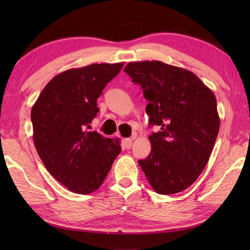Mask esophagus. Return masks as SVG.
Instances as JSON below:
<instances>
[{"label":"esophagus","mask_w":250,"mask_h":250,"mask_svg":"<svg viewBox=\"0 0 250 250\" xmlns=\"http://www.w3.org/2000/svg\"><path fill=\"white\" fill-rule=\"evenodd\" d=\"M133 145V140L132 139H125L124 140V148L125 149H131V146Z\"/></svg>","instance_id":"esophagus-1"}]
</instances>
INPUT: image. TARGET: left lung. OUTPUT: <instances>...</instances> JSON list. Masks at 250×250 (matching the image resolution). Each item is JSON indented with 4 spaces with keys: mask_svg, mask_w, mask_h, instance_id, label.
<instances>
[{
    "mask_svg": "<svg viewBox=\"0 0 250 250\" xmlns=\"http://www.w3.org/2000/svg\"><path fill=\"white\" fill-rule=\"evenodd\" d=\"M149 101L151 151L139 160L159 194L186 190L198 179L213 151L220 129L216 98L196 75L162 61L129 62L124 68Z\"/></svg>",
    "mask_w": 250,
    "mask_h": 250,
    "instance_id": "1",
    "label": "left lung"
}]
</instances>
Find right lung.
<instances>
[{"label": "right lung", "instance_id": "obj_1", "mask_svg": "<svg viewBox=\"0 0 250 250\" xmlns=\"http://www.w3.org/2000/svg\"><path fill=\"white\" fill-rule=\"evenodd\" d=\"M124 62L93 63L53 77L32 108L33 140L41 160L71 192L88 194L101 187L121 152L119 142L90 132L98 98Z\"/></svg>", "mask_w": 250, "mask_h": 250}]
</instances>
